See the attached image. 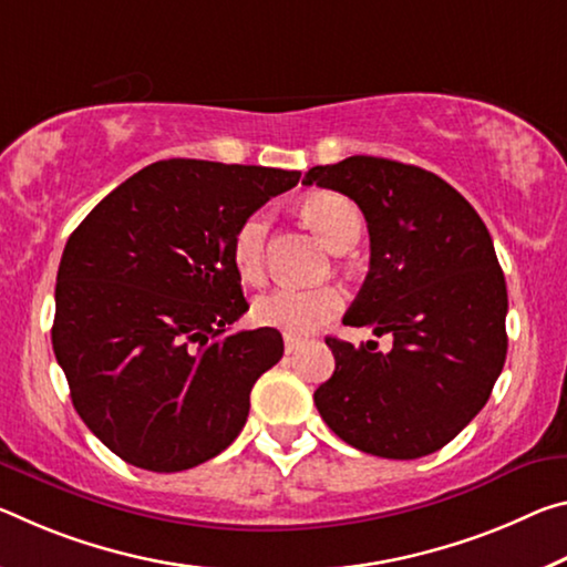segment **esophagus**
<instances>
[{
	"label": "esophagus",
	"instance_id": "obj_1",
	"mask_svg": "<svg viewBox=\"0 0 567 567\" xmlns=\"http://www.w3.org/2000/svg\"><path fill=\"white\" fill-rule=\"evenodd\" d=\"M302 346V340L300 338H292V336H285V353L287 355H292V353H298V348Z\"/></svg>",
	"mask_w": 567,
	"mask_h": 567
}]
</instances>
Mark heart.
Wrapping results in <instances>:
<instances>
[{"mask_svg": "<svg viewBox=\"0 0 567 567\" xmlns=\"http://www.w3.org/2000/svg\"><path fill=\"white\" fill-rule=\"evenodd\" d=\"M302 214L310 227L332 251L350 249L361 237L363 219L358 206L338 192H316L302 202ZM269 235V214L251 212L231 237V262L237 275L249 285L262 282L265 247ZM343 310V295L336 287H275L259 295L251 305V316L265 328L282 330L285 336H308L322 322Z\"/></svg>", "mask_w": 567, "mask_h": 567, "instance_id": "heart-1", "label": "heart"}]
</instances>
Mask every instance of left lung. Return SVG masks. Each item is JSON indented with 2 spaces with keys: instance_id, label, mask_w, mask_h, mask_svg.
Segmentation results:
<instances>
[{
  "instance_id": "obj_1",
  "label": "left lung",
  "mask_w": 567,
  "mask_h": 567,
  "mask_svg": "<svg viewBox=\"0 0 567 567\" xmlns=\"http://www.w3.org/2000/svg\"><path fill=\"white\" fill-rule=\"evenodd\" d=\"M302 184L361 206L371 269L343 322L393 338L385 353L326 338L336 371L316 391L322 421L385 460L439 452L487 403L507 355V285L487 227L444 178L391 158L312 166Z\"/></svg>"
}]
</instances>
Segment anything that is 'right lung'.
<instances>
[{"instance_id":"obj_1","label":"right lung","mask_w":567,"mask_h":567,"mask_svg":"<svg viewBox=\"0 0 567 567\" xmlns=\"http://www.w3.org/2000/svg\"><path fill=\"white\" fill-rule=\"evenodd\" d=\"M298 182L300 171L156 161L70 235L52 348L80 419L123 462L184 472L239 436L251 385L285 346L275 328L229 332L249 310L231 237Z\"/></svg>"}]
</instances>
